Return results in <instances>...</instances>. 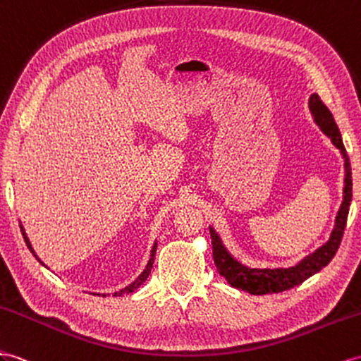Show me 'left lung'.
<instances>
[{"mask_svg":"<svg viewBox=\"0 0 361 361\" xmlns=\"http://www.w3.org/2000/svg\"><path fill=\"white\" fill-rule=\"evenodd\" d=\"M310 111L314 117V122L319 125L323 134H326L331 142L334 143L337 149H340L341 155L345 160V188H343V202H341L340 210L336 218V227L332 230L329 241L317 248L312 255L307 256L295 267L290 269H250L245 267L227 252L221 238L210 227V236H212V247H214V261L216 265V270L221 276L226 277V281L235 286L238 290L247 291L250 294H273L281 293L285 290L294 288L295 285H300L308 277L320 271L323 267H326L332 257L336 256L338 245L343 238V232L346 227V219L349 214L350 200H353V177H350V163L349 157L346 154L343 140H341V134L338 131V126L336 123L334 117H332L331 111L326 105L320 100L319 94H311L310 97Z\"/></svg>","mask_w":361,"mask_h":361,"instance_id":"8db88e82","label":"left lung"}]
</instances>
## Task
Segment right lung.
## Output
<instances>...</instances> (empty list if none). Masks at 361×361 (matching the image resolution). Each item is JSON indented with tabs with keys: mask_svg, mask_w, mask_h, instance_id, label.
<instances>
[{
	"mask_svg": "<svg viewBox=\"0 0 361 361\" xmlns=\"http://www.w3.org/2000/svg\"><path fill=\"white\" fill-rule=\"evenodd\" d=\"M21 232H23V236H24V241H25V244H27V247L30 248V252L35 255V252H33V248H32V244H30V241H29V238H27V235L24 233V228H23V226H21ZM155 250H157V244H154V247H152V250H151V259H149V262H147V265H146V269L143 270V273L137 277V279L131 283V285H128V286H125L123 290H120V291H117V293H114L113 295H123V294H128V293H133L134 290H137L138 286H140L146 279H147V276H149V273H151V270H152V264H154V257H155ZM35 257L36 259H38V256L35 255ZM39 261V259H38ZM41 262V261H39ZM42 264V262H41ZM97 295H100V294H97ZM105 298V294H102Z\"/></svg>",
	"mask_w": 361,
	"mask_h": 361,
	"instance_id": "obj_1",
	"label": "right lung"
}]
</instances>
